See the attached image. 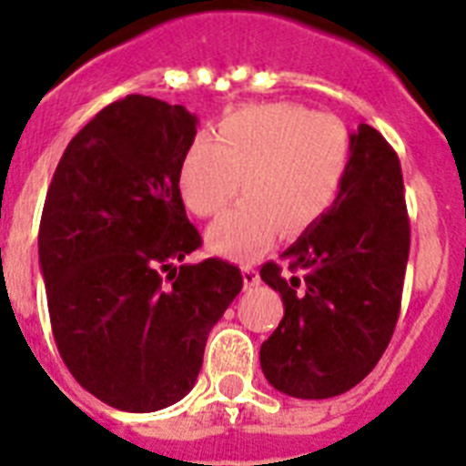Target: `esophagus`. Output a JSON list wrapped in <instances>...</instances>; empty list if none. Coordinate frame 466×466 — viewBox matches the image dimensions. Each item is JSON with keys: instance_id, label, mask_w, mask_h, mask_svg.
I'll return each mask as SVG.
<instances>
[{"instance_id": "esophagus-1", "label": "esophagus", "mask_w": 466, "mask_h": 466, "mask_svg": "<svg viewBox=\"0 0 466 466\" xmlns=\"http://www.w3.org/2000/svg\"><path fill=\"white\" fill-rule=\"evenodd\" d=\"M242 282H245V289H252V287H257L258 282H261V278H258V270L254 268V266H242Z\"/></svg>"}]
</instances>
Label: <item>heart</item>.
I'll return each instance as SVG.
<instances>
[{
  "label": "heart",
  "mask_w": 466,
  "mask_h": 466,
  "mask_svg": "<svg viewBox=\"0 0 466 466\" xmlns=\"http://www.w3.org/2000/svg\"><path fill=\"white\" fill-rule=\"evenodd\" d=\"M350 163V137L331 114L289 102L245 106L217 126L214 142L193 139L179 166V191L198 217H214L247 193L209 228L224 257L252 258L278 228L299 236L333 205Z\"/></svg>",
  "instance_id": "heart-1"
}]
</instances>
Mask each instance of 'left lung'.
I'll list each match as a JSON object with an SVG mask.
<instances>
[{
	"label": "left lung",
	"instance_id": "obj_1",
	"mask_svg": "<svg viewBox=\"0 0 466 466\" xmlns=\"http://www.w3.org/2000/svg\"><path fill=\"white\" fill-rule=\"evenodd\" d=\"M410 224L397 151L376 127L350 135V163L333 208L261 279L284 317L261 345L270 385L296 399L348 392L373 371L401 310Z\"/></svg>",
	"mask_w": 466,
	"mask_h": 466
}]
</instances>
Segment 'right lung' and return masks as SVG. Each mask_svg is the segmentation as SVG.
<instances>
[{"instance_id":"right-lung-1","label":"right lung","mask_w":466,"mask_h":466,"mask_svg":"<svg viewBox=\"0 0 466 466\" xmlns=\"http://www.w3.org/2000/svg\"><path fill=\"white\" fill-rule=\"evenodd\" d=\"M198 118L147 95L111 102L67 144L46 193L39 263L53 339L76 382L118 410L187 397L212 327L242 289L187 219L179 166Z\"/></svg>"}]
</instances>
